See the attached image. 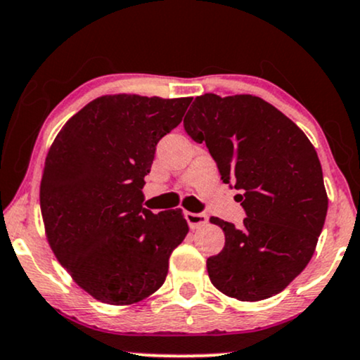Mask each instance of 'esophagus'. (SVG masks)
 Returning <instances> with one entry per match:
<instances>
[{
    "label": "esophagus",
    "mask_w": 360,
    "mask_h": 360,
    "mask_svg": "<svg viewBox=\"0 0 360 360\" xmlns=\"http://www.w3.org/2000/svg\"><path fill=\"white\" fill-rule=\"evenodd\" d=\"M184 217L191 229H195V227L204 226L207 222V214L204 212H186Z\"/></svg>",
    "instance_id": "34e87169"
}]
</instances>
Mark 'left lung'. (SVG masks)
I'll use <instances>...</instances> for the list:
<instances>
[{"instance_id": "left-lung-1", "label": "left lung", "mask_w": 360, "mask_h": 360, "mask_svg": "<svg viewBox=\"0 0 360 360\" xmlns=\"http://www.w3.org/2000/svg\"><path fill=\"white\" fill-rule=\"evenodd\" d=\"M184 129L206 143L222 183L245 211L236 227L219 217L226 244L207 259V274L222 294L256 302L284 290L316 251L327 214L321 161L307 136L264 99L251 94L194 99Z\"/></svg>"}]
</instances>
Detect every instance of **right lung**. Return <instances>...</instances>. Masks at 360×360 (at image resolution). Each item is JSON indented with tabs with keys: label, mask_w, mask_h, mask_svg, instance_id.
<instances>
[{
	"label": "right lung",
	"mask_w": 360,
	"mask_h": 360,
	"mask_svg": "<svg viewBox=\"0 0 360 360\" xmlns=\"http://www.w3.org/2000/svg\"><path fill=\"white\" fill-rule=\"evenodd\" d=\"M193 98H96L63 126L39 188L44 231L76 284L111 306L139 302L165 284L189 227L181 209L143 207L159 139Z\"/></svg>",
	"instance_id": "add662e5"
}]
</instances>
